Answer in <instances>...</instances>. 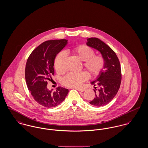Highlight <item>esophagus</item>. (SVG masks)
<instances>
[{"instance_id":"esophagus-1","label":"esophagus","mask_w":148,"mask_h":148,"mask_svg":"<svg viewBox=\"0 0 148 148\" xmlns=\"http://www.w3.org/2000/svg\"><path fill=\"white\" fill-rule=\"evenodd\" d=\"M76 90H77L78 91H81V92H83L85 91V89L83 88H76Z\"/></svg>"}]
</instances>
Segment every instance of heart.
I'll use <instances>...</instances> for the list:
<instances>
[{"label":"heart","instance_id":"b5f03b06","mask_svg":"<svg viewBox=\"0 0 148 148\" xmlns=\"http://www.w3.org/2000/svg\"><path fill=\"white\" fill-rule=\"evenodd\" d=\"M74 55L83 61L82 65L92 77L99 75L105 66L104 58L100 55H96L94 49L86 46L81 45L75 47L72 50ZM66 53L60 52L55 59L54 67L58 73H62L66 70ZM88 78L86 71L80 73H69L61 80L62 84L68 87H78Z\"/></svg>","mask_w":148,"mask_h":148}]
</instances>
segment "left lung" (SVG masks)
<instances>
[{
	"label": "left lung",
	"instance_id": "8db88e82",
	"mask_svg": "<svg viewBox=\"0 0 148 148\" xmlns=\"http://www.w3.org/2000/svg\"><path fill=\"white\" fill-rule=\"evenodd\" d=\"M87 46L101 52L105 61V69L98 78L91 82L95 86V97L90 102L93 106L100 107L110 102L116 95L122 79L119 60L114 51L97 38L87 39Z\"/></svg>",
	"mask_w": 148,
	"mask_h": 148
}]
</instances>
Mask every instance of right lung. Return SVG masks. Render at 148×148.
I'll list each match as a JSON object with an SVG mask.
<instances>
[{"instance_id":"add662e5","label":"right lung","mask_w":148,"mask_h":148,"mask_svg":"<svg viewBox=\"0 0 148 148\" xmlns=\"http://www.w3.org/2000/svg\"><path fill=\"white\" fill-rule=\"evenodd\" d=\"M67 42L66 39L46 41L34 49L26 62L25 79L27 88L34 100L46 108L58 105L68 93V90L62 87H57L54 92L47 87L48 80L55 73V57Z\"/></svg>"}]
</instances>
